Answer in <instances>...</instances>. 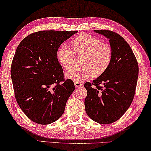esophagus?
Instances as JSON below:
<instances>
[{"mask_svg": "<svg viewBox=\"0 0 151 151\" xmlns=\"http://www.w3.org/2000/svg\"><path fill=\"white\" fill-rule=\"evenodd\" d=\"M74 85H75V87L77 88H80L82 86V84L80 82H74Z\"/></svg>", "mask_w": 151, "mask_h": 151, "instance_id": "obj_1", "label": "esophagus"}]
</instances>
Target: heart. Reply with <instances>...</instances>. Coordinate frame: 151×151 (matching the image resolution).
<instances>
[{
  "instance_id": "b5f03b06",
  "label": "heart",
  "mask_w": 151,
  "mask_h": 151,
  "mask_svg": "<svg viewBox=\"0 0 151 151\" xmlns=\"http://www.w3.org/2000/svg\"><path fill=\"white\" fill-rule=\"evenodd\" d=\"M72 50L65 45L60 46L56 52L58 62L62 68L69 71L76 63V57H81V66L65 74L68 80L80 82L90 76L98 78L106 72L113 59V50L107 43L88 34H82L71 42Z\"/></svg>"
}]
</instances>
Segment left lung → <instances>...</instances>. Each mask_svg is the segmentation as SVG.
Wrapping results in <instances>:
<instances>
[{
    "mask_svg": "<svg viewBox=\"0 0 151 151\" xmlns=\"http://www.w3.org/2000/svg\"><path fill=\"white\" fill-rule=\"evenodd\" d=\"M109 39L113 59L105 73L86 82L85 109L90 119L101 124L117 121L132 104L138 76V65L124 38L110 30H94Z\"/></svg>",
    "mask_w": 151,
    "mask_h": 151,
    "instance_id": "left-lung-1",
    "label": "left lung"
}]
</instances>
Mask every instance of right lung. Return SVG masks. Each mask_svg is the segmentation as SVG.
<instances>
[{
    "mask_svg": "<svg viewBox=\"0 0 151 151\" xmlns=\"http://www.w3.org/2000/svg\"><path fill=\"white\" fill-rule=\"evenodd\" d=\"M78 31L45 30L32 33L21 42L11 68L15 99L32 122L51 124L63 115L73 82L64 78L57 50Z\"/></svg>",
    "mask_w": 151,
    "mask_h": 151,
    "instance_id": "obj_1",
    "label": "right lung"
}]
</instances>
